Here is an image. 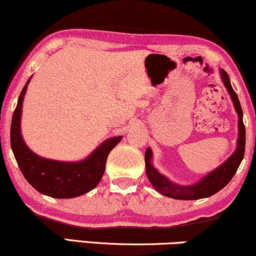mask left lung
Returning a JSON list of instances; mask_svg holds the SVG:
<instances>
[{
  "instance_id": "8db88e82",
  "label": "left lung",
  "mask_w": 256,
  "mask_h": 256,
  "mask_svg": "<svg viewBox=\"0 0 256 256\" xmlns=\"http://www.w3.org/2000/svg\"><path fill=\"white\" fill-rule=\"evenodd\" d=\"M220 76H221L223 85L227 88L229 96L234 105V108L238 113V136L236 140L235 151L226 160L221 166L210 171L203 176L198 182L190 184V186H180L178 183H174L170 180L166 176L160 174L152 164V150L150 148L145 151V168H146V176L150 180L152 186L163 196L171 197L174 200H200L206 197L212 196L214 194L218 192L227 184L230 182L236 172V170L240 166L242 160L244 156L246 148V128L244 125V113L238 102V94L232 90L230 79H229L227 72L224 70H220Z\"/></svg>"
}]
</instances>
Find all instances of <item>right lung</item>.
I'll list each match as a JSON object with an SVG mask.
<instances>
[{"mask_svg": "<svg viewBox=\"0 0 256 256\" xmlns=\"http://www.w3.org/2000/svg\"><path fill=\"white\" fill-rule=\"evenodd\" d=\"M30 79L32 76L21 90L12 119L10 144L18 166L27 182L42 195L54 198L82 196L98 186L108 154L122 137L106 139L82 160L61 162L38 156L27 146L21 134L22 104Z\"/></svg>", "mask_w": 256, "mask_h": 256, "instance_id": "add662e5", "label": "right lung"}]
</instances>
